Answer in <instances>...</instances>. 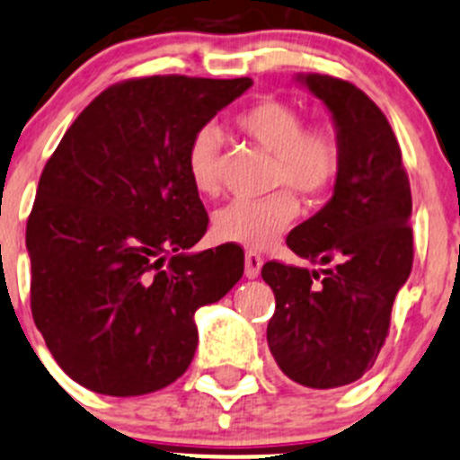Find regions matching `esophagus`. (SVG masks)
<instances>
[{"label": "esophagus", "mask_w": 460, "mask_h": 460, "mask_svg": "<svg viewBox=\"0 0 460 460\" xmlns=\"http://www.w3.org/2000/svg\"><path fill=\"white\" fill-rule=\"evenodd\" d=\"M262 264H264V260L260 258L258 253H246L244 255V275L249 279H255L260 275V270H262Z\"/></svg>", "instance_id": "34e87169"}]
</instances>
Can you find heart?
Segmentation results:
<instances>
[{
    "instance_id": "b5f03b06",
    "label": "heart",
    "mask_w": 460,
    "mask_h": 460,
    "mask_svg": "<svg viewBox=\"0 0 460 460\" xmlns=\"http://www.w3.org/2000/svg\"><path fill=\"white\" fill-rule=\"evenodd\" d=\"M249 138L275 154L273 178L302 196H323L341 172V145L328 125L302 128V114L282 99H260L235 116ZM220 134L214 125L193 132L185 149V172L198 193L217 191ZM297 200L288 191L267 198H235L216 211L211 229L220 243L264 249L284 234L297 216Z\"/></svg>"
}]
</instances>
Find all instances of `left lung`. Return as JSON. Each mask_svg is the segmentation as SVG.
I'll return each instance as SVG.
<instances>
[{"instance_id": "1", "label": "left lung", "mask_w": 460, "mask_h": 460, "mask_svg": "<svg viewBox=\"0 0 460 460\" xmlns=\"http://www.w3.org/2000/svg\"><path fill=\"white\" fill-rule=\"evenodd\" d=\"M331 112L341 145L332 196L288 234L287 244L319 270L267 262L275 293L270 355L295 384L332 390L372 368L399 288L412 270V193L384 112L348 81L297 75Z\"/></svg>"}]
</instances>
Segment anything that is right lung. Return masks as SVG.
<instances>
[{
    "mask_svg": "<svg viewBox=\"0 0 460 460\" xmlns=\"http://www.w3.org/2000/svg\"><path fill=\"white\" fill-rule=\"evenodd\" d=\"M253 85L147 76L76 116L39 178L26 226L31 308L61 370L99 394L138 396L190 368L196 311L234 288L244 253H190L209 217L185 172L198 128Z\"/></svg>",
    "mask_w": 460,
    "mask_h": 460,
    "instance_id": "right-lung-1",
    "label": "right lung"
}]
</instances>
